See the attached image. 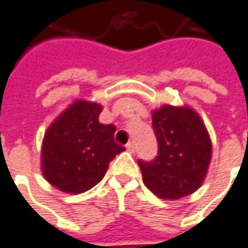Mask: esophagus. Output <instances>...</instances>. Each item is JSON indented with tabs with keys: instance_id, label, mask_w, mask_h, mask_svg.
Segmentation results:
<instances>
[{
	"instance_id": "esophagus-1",
	"label": "esophagus",
	"mask_w": 248,
	"mask_h": 248,
	"mask_svg": "<svg viewBox=\"0 0 248 248\" xmlns=\"http://www.w3.org/2000/svg\"><path fill=\"white\" fill-rule=\"evenodd\" d=\"M125 148H127V151L130 152V154H134L135 152V145L132 142H128L127 145H125Z\"/></svg>"
}]
</instances>
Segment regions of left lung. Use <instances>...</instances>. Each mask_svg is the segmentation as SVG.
Segmentation results:
<instances>
[{
    "mask_svg": "<svg viewBox=\"0 0 248 248\" xmlns=\"http://www.w3.org/2000/svg\"><path fill=\"white\" fill-rule=\"evenodd\" d=\"M157 156L138 160L143 184L163 200H179L197 191L212 156V143L204 121L191 107L165 105L152 113Z\"/></svg>",
    "mask_w": 248,
    "mask_h": 248,
    "instance_id": "1",
    "label": "left lung"
}]
</instances>
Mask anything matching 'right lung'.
<instances>
[{"label": "right lung", "mask_w": 248, "mask_h": 248, "mask_svg": "<svg viewBox=\"0 0 248 248\" xmlns=\"http://www.w3.org/2000/svg\"><path fill=\"white\" fill-rule=\"evenodd\" d=\"M102 106L77 100L46 131L42 171L58 190L81 194L105 177L108 163L124 146L114 142L116 127L100 124Z\"/></svg>", "instance_id": "right-lung-1"}]
</instances>
